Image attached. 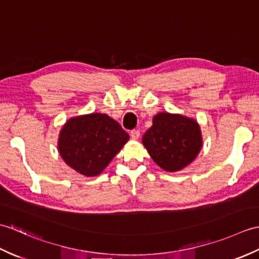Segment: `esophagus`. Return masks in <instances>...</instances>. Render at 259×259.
Listing matches in <instances>:
<instances>
[{"label": "esophagus", "instance_id": "1", "mask_svg": "<svg viewBox=\"0 0 259 259\" xmlns=\"http://www.w3.org/2000/svg\"><path fill=\"white\" fill-rule=\"evenodd\" d=\"M130 136H131V138H133L134 140H137V139L139 138V136H140V131L139 130H131Z\"/></svg>", "mask_w": 259, "mask_h": 259}]
</instances>
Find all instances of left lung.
<instances>
[{
	"label": "left lung",
	"mask_w": 259,
	"mask_h": 259,
	"mask_svg": "<svg viewBox=\"0 0 259 259\" xmlns=\"http://www.w3.org/2000/svg\"><path fill=\"white\" fill-rule=\"evenodd\" d=\"M142 144L159 167L174 172L190 164L200 152L201 131L194 119L160 112L153 117Z\"/></svg>",
	"instance_id": "left-lung-1"
}]
</instances>
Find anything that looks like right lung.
Returning <instances> with one entry per match:
<instances>
[{"label": "right lung", "mask_w": 259, "mask_h": 259, "mask_svg": "<svg viewBox=\"0 0 259 259\" xmlns=\"http://www.w3.org/2000/svg\"><path fill=\"white\" fill-rule=\"evenodd\" d=\"M129 140L117 121L104 113L71 118L60 131L58 149L64 162L87 177L100 175Z\"/></svg>", "instance_id": "add662e5"}]
</instances>
